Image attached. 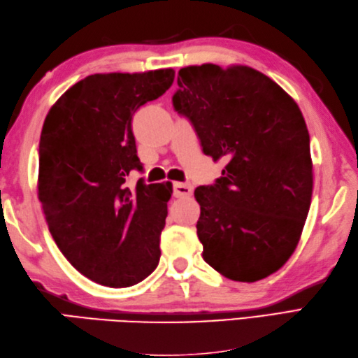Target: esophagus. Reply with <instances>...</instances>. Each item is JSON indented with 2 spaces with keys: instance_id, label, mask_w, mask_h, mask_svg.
<instances>
[{
  "instance_id": "34e87169",
  "label": "esophagus",
  "mask_w": 358,
  "mask_h": 358,
  "mask_svg": "<svg viewBox=\"0 0 358 358\" xmlns=\"http://www.w3.org/2000/svg\"><path fill=\"white\" fill-rule=\"evenodd\" d=\"M172 191H173L175 199H186V196L192 195L194 189L191 185H186V183H173Z\"/></svg>"
}]
</instances>
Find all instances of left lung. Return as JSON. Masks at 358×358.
Returning a JSON list of instances; mask_svg holds the SVG:
<instances>
[{
    "instance_id": "obj_1",
    "label": "left lung",
    "mask_w": 358,
    "mask_h": 358,
    "mask_svg": "<svg viewBox=\"0 0 358 358\" xmlns=\"http://www.w3.org/2000/svg\"><path fill=\"white\" fill-rule=\"evenodd\" d=\"M172 104L222 177L195 189L203 258L235 281L262 280L292 255L313 196L309 134L299 106L246 66L183 67Z\"/></svg>"
}]
</instances>
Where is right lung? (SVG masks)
<instances>
[{"label":"right lung","mask_w":358,"mask_h":358,"mask_svg":"<svg viewBox=\"0 0 358 358\" xmlns=\"http://www.w3.org/2000/svg\"><path fill=\"white\" fill-rule=\"evenodd\" d=\"M172 69L96 73L52 106L40 138L38 196L57 246L98 285L140 283L159 262L169 185L127 187L136 155L132 115L171 87Z\"/></svg>","instance_id":"obj_1"}]
</instances>
